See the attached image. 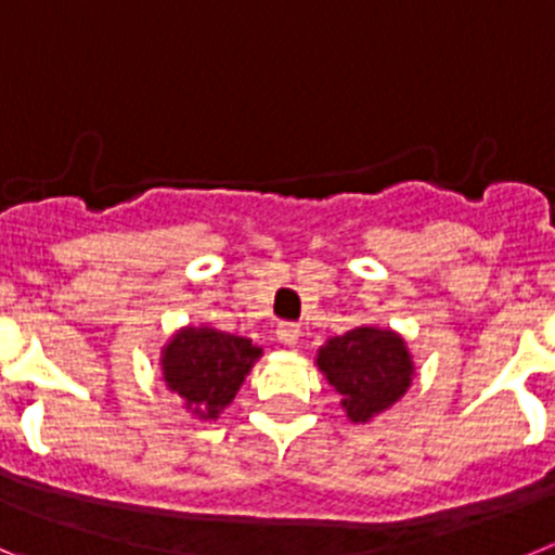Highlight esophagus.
I'll return each instance as SVG.
<instances>
[{
  "mask_svg": "<svg viewBox=\"0 0 555 555\" xmlns=\"http://www.w3.org/2000/svg\"><path fill=\"white\" fill-rule=\"evenodd\" d=\"M276 337L282 346L287 348L298 346V339H301V326H298V323H282V326L276 328Z\"/></svg>",
  "mask_w": 555,
  "mask_h": 555,
  "instance_id": "1",
  "label": "esophagus"
}]
</instances>
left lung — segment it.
Listing matches in <instances>:
<instances>
[{"label": "left lung", "instance_id": "obj_1", "mask_svg": "<svg viewBox=\"0 0 555 555\" xmlns=\"http://www.w3.org/2000/svg\"><path fill=\"white\" fill-rule=\"evenodd\" d=\"M318 371L339 392V406L357 426L396 406L414 378L406 339L389 326H362L328 337L314 357Z\"/></svg>", "mask_w": 555, "mask_h": 555}]
</instances>
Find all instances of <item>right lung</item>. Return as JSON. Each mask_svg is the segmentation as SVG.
I'll return each mask as SVG.
<instances>
[{"label":"right lung","instance_id":"obj_1","mask_svg":"<svg viewBox=\"0 0 555 555\" xmlns=\"http://www.w3.org/2000/svg\"><path fill=\"white\" fill-rule=\"evenodd\" d=\"M259 357L262 348L251 337L221 332L209 323H188L159 351V373L173 396L182 398V409L207 423L218 421L234 401Z\"/></svg>","mask_w":555,"mask_h":555}]
</instances>
